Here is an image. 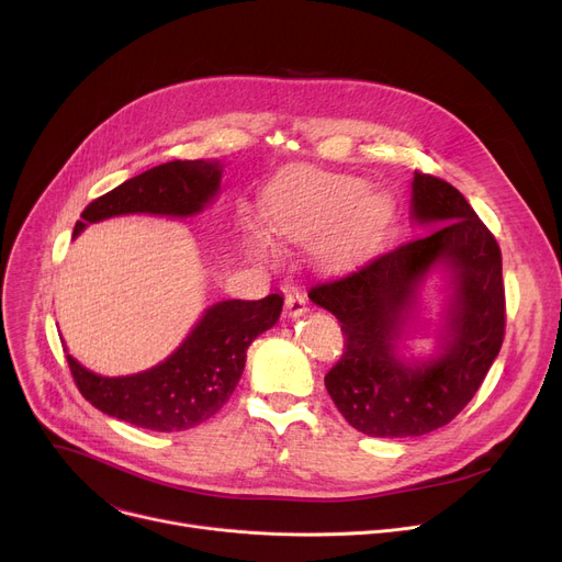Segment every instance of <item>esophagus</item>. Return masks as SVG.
<instances>
[{
	"label": "esophagus",
	"mask_w": 562,
	"mask_h": 562,
	"mask_svg": "<svg viewBox=\"0 0 562 562\" xmlns=\"http://www.w3.org/2000/svg\"><path fill=\"white\" fill-rule=\"evenodd\" d=\"M284 310L289 316H303L307 312V299L301 291H289L284 299Z\"/></svg>",
	"instance_id": "1"
}]
</instances>
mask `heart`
<instances>
[{
    "label": "heart",
    "instance_id": "obj_1",
    "mask_svg": "<svg viewBox=\"0 0 562 562\" xmlns=\"http://www.w3.org/2000/svg\"><path fill=\"white\" fill-rule=\"evenodd\" d=\"M385 212V200L367 195L362 180L314 168L282 175L269 191L271 227L286 241H314L341 223L328 248L339 261L364 248ZM257 248L263 250L266 244L257 239Z\"/></svg>",
    "mask_w": 562,
    "mask_h": 562
}]
</instances>
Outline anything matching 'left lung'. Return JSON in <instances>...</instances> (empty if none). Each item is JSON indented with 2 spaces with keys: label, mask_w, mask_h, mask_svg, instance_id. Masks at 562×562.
<instances>
[{
  "label": "left lung",
  "mask_w": 562,
  "mask_h": 562,
  "mask_svg": "<svg viewBox=\"0 0 562 562\" xmlns=\"http://www.w3.org/2000/svg\"><path fill=\"white\" fill-rule=\"evenodd\" d=\"M412 218L435 229L307 293L344 333L326 390L344 419L371 437H419L453 422L483 385L506 335L501 248L464 195L415 170ZM437 265L452 282L440 352L405 363L395 344L420 282Z\"/></svg>",
  "instance_id": "8db88e82"
}]
</instances>
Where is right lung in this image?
I'll use <instances>...</instances> for the list:
<instances>
[{
	"mask_svg": "<svg viewBox=\"0 0 562 562\" xmlns=\"http://www.w3.org/2000/svg\"><path fill=\"white\" fill-rule=\"evenodd\" d=\"M221 172L218 161L202 159L155 166L88 204L72 236L88 223L123 214L193 216L218 193ZM282 303L280 293L216 303L170 358L134 375H98L72 356H66L68 367L81 396L104 415L157 432L189 430L227 403L244 373L248 346L276 326Z\"/></svg>",
	"mask_w": 562,
	"mask_h": 562,
	"instance_id": "1",
	"label": "right lung"
}]
</instances>
